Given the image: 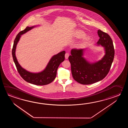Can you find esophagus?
Masks as SVG:
<instances>
[{"label":"esophagus","mask_w":128,"mask_h":128,"mask_svg":"<svg viewBox=\"0 0 128 128\" xmlns=\"http://www.w3.org/2000/svg\"><path fill=\"white\" fill-rule=\"evenodd\" d=\"M68 56H69V54L68 52H66L65 54V59H68Z\"/></svg>","instance_id":"34e87169"}]
</instances>
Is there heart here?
Returning a JSON list of instances; mask_svg holds the SVG:
<instances>
[{
    "label": "heart",
    "mask_w": 128,
    "mask_h": 128,
    "mask_svg": "<svg viewBox=\"0 0 128 128\" xmlns=\"http://www.w3.org/2000/svg\"><path fill=\"white\" fill-rule=\"evenodd\" d=\"M74 35L76 38H81L86 36V33L82 30H77L74 32ZM90 40V37L89 36H86L83 38L82 42H80V46H83L86 45L89 42Z\"/></svg>",
    "instance_id": "heart-1"
}]
</instances>
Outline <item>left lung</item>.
<instances>
[{
    "instance_id": "1",
    "label": "left lung",
    "mask_w": 128,
    "mask_h": 128,
    "mask_svg": "<svg viewBox=\"0 0 128 128\" xmlns=\"http://www.w3.org/2000/svg\"><path fill=\"white\" fill-rule=\"evenodd\" d=\"M100 38L97 44L104 46L105 54L101 60L89 63L83 57V49H72L68 60L74 79L79 83L90 84L104 79L108 73L114 56V48L111 37L106 33L98 30Z\"/></svg>"
}]
</instances>
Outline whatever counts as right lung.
Masks as SVG:
<instances>
[{"label": "right lung", "instance_id": "obj_1", "mask_svg": "<svg viewBox=\"0 0 128 128\" xmlns=\"http://www.w3.org/2000/svg\"><path fill=\"white\" fill-rule=\"evenodd\" d=\"M35 26L32 27L27 26L24 30L20 32L17 34L14 40L12 54L17 71L22 78L28 83L38 86H43L51 83L56 78L58 68L60 64L64 60L65 52L63 51L58 54H57L54 55L49 61L45 69L40 73H31L22 68L17 60L15 52L17 44L22 35L31 30Z\"/></svg>", "mask_w": 128, "mask_h": 128}]
</instances>
